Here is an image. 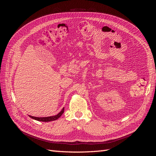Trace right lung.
<instances>
[{"label": "right lung", "instance_id": "right-lung-1", "mask_svg": "<svg viewBox=\"0 0 156 156\" xmlns=\"http://www.w3.org/2000/svg\"><path fill=\"white\" fill-rule=\"evenodd\" d=\"M64 111V108H63L62 111H61L58 114H57L55 116H48V117H35V116H29L30 118H32V119H34L38 121H41V122H49V121H53V120H55L56 119H58L59 117L61 116L63 114V112Z\"/></svg>", "mask_w": 156, "mask_h": 156}]
</instances>
